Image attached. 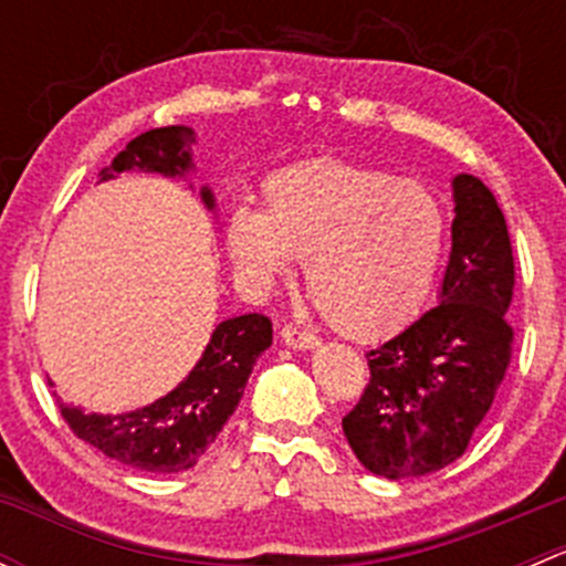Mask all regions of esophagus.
<instances>
[{
    "instance_id": "esophagus-1",
    "label": "esophagus",
    "mask_w": 566,
    "mask_h": 566,
    "mask_svg": "<svg viewBox=\"0 0 566 566\" xmlns=\"http://www.w3.org/2000/svg\"><path fill=\"white\" fill-rule=\"evenodd\" d=\"M282 342L287 347H293V350H310V347L317 345V336L310 334V331H301L298 325H284Z\"/></svg>"
}]
</instances>
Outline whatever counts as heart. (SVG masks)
<instances>
[{
  "label": "heart",
  "mask_w": 566,
  "mask_h": 566,
  "mask_svg": "<svg viewBox=\"0 0 566 566\" xmlns=\"http://www.w3.org/2000/svg\"><path fill=\"white\" fill-rule=\"evenodd\" d=\"M265 210L238 205L224 227L243 276L273 290L306 260V290L342 334H389L421 310L447 243V213L416 180L315 158L276 169Z\"/></svg>",
  "instance_id": "obj_1"
}]
</instances>
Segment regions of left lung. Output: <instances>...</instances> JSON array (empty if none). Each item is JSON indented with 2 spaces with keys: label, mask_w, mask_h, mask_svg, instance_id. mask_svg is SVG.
Returning <instances> with one entry per match:
<instances>
[{
  "label": "left lung",
  "mask_w": 566,
  "mask_h": 566,
  "mask_svg": "<svg viewBox=\"0 0 566 566\" xmlns=\"http://www.w3.org/2000/svg\"><path fill=\"white\" fill-rule=\"evenodd\" d=\"M452 254L438 306L367 353L369 384L342 419L367 471L424 476L462 458L504 380L515 331L510 230L493 191L458 175Z\"/></svg>",
  "instance_id": "left-lung-1"
}]
</instances>
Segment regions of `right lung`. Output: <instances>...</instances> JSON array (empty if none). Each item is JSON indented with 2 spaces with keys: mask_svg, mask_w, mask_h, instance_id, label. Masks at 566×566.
Listing matches in <instances>:
<instances>
[{
  "mask_svg": "<svg viewBox=\"0 0 566 566\" xmlns=\"http://www.w3.org/2000/svg\"><path fill=\"white\" fill-rule=\"evenodd\" d=\"M193 142L197 136L186 125L145 130L114 156L112 167L101 169V182L114 180L119 172L130 169L186 177L193 169ZM199 197L208 210H216L213 191L208 186L199 191ZM271 342L273 328L265 315L254 312L230 317L216 325L197 367L167 397L117 416L84 413L82 408H71L60 397L56 405L67 427L106 458L147 473L186 471L197 465V460L224 430L227 419L235 413L251 369Z\"/></svg>",
  "mask_w": 566,
  "mask_h": 566,
  "instance_id": "1",
  "label": "right lung"
}]
</instances>
